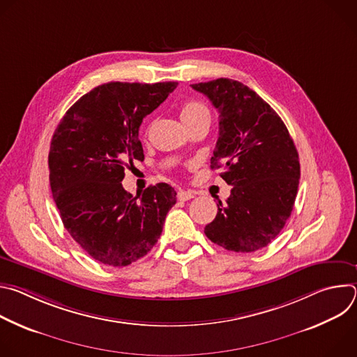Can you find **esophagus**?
<instances>
[{
    "instance_id": "esophagus-1",
    "label": "esophagus",
    "mask_w": 357,
    "mask_h": 357,
    "mask_svg": "<svg viewBox=\"0 0 357 357\" xmlns=\"http://www.w3.org/2000/svg\"><path fill=\"white\" fill-rule=\"evenodd\" d=\"M193 196H195L193 192H189V190H179V192H178V199H179V200H183V202L192 199Z\"/></svg>"
}]
</instances>
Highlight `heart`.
I'll return each mask as SVG.
<instances>
[{"label": "heart", "instance_id": "heart-1", "mask_svg": "<svg viewBox=\"0 0 357 357\" xmlns=\"http://www.w3.org/2000/svg\"><path fill=\"white\" fill-rule=\"evenodd\" d=\"M181 119L186 127H190L200 120H211V112L202 101L189 100L181 107Z\"/></svg>", "mask_w": 357, "mask_h": 357}]
</instances>
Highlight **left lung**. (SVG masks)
Masks as SVG:
<instances>
[{
    "label": "left lung",
    "instance_id": "left-lung-1",
    "mask_svg": "<svg viewBox=\"0 0 357 357\" xmlns=\"http://www.w3.org/2000/svg\"><path fill=\"white\" fill-rule=\"evenodd\" d=\"M192 87L219 112L211 168H223L220 176L233 186L205 234L230 251H257L291 216L301 175L298 151L280 116L243 83L222 77Z\"/></svg>",
    "mask_w": 357,
    "mask_h": 357
}]
</instances>
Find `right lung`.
I'll use <instances>...</instances> for the list:
<instances>
[{
    "instance_id": "1",
    "label": "right lung",
    "mask_w": 357,
    "mask_h": 357,
    "mask_svg": "<svg viewBox=\"0 0 357 357\" xmlns=\"http://www.w3.org/2000/svg\"><path fill=\"white\" fill-rule=\"evenodd\" d=\"M176 82H110L82 96L55 130L49 181L65 229L100 263L124 267L158 241L176 203L168 183L132 197L123 185L124 167L142 161V119L176 89Z\"/></svg>"
}]
</instances>
